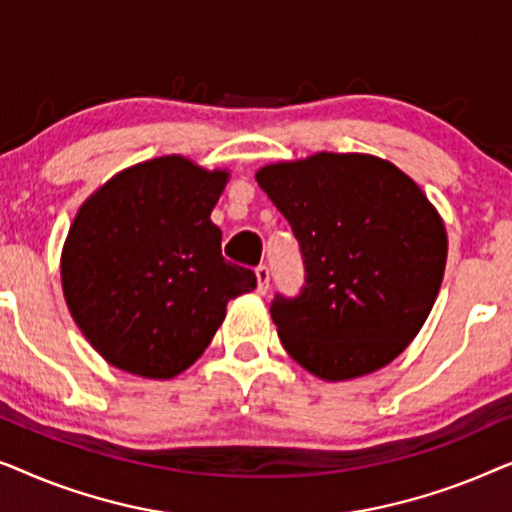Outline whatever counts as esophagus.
I'll return each mask as SVG.
<instances>
[{
	"label": "esophagus",
	"mask_w": 512,
	"mask_h": 512,
	"mask_svg": "<svg viewBox=\"0 0 512 512\" xmlns=\"http://www.w3.org/2000/svg\"><path fill=\"white\" fill-rule=\"evenodd\" d=\"M256 279H258V293H265L270 289V270L268 265H258L256 268Z\"/></svg>",
	"instance_id": "1"
}]
</instances>
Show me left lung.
Here are the masks:
<instances>
[{
    "instance_id": "1",
    "label": "left lung",
    "mask_w": 512,
    "mask_h": 512,
    "mask_svg": "<svg viewBox=\"0 0 512 512\" xmlns=\"http://www.w3.org/2000/svg\"><path fill=\"white\" fill-rule=\"evenodd\" d=\"M258 186L300 244L305 284L272 298L286 352L321 380L387 366L424 326L443 282V219L408 174L363 153L268 165Z\"/></svg>"
}]
</instances>
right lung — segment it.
Instances as JSON below:
<instances>
[{
	"label": "right lung",
	"instance_id": "1",
	"mask_svg": "<svg viewBox=\"0 0 512 512\" xmlns=\"http://www.w3.org/2000/svg\"><path fill=\"white\" fill-rule=\"evenodd\" d=\"M228 172L181 156L146 160L90 195L62 249V291L111 366L167 380L200 359L226 305L256 275L221 256L209 214Z\"/></svg>",
	"mask_w": 512,
	"mask_h": 512
}]
</instances>
